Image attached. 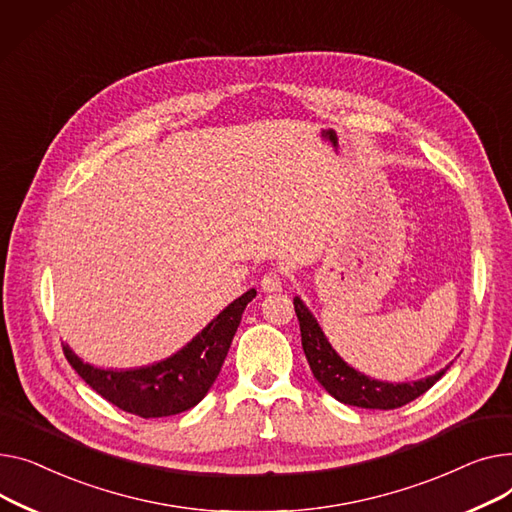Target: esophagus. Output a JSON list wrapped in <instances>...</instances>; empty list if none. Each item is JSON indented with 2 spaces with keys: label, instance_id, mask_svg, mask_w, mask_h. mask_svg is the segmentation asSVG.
Returning a JSON list of instances; mask_svg holds the SVG:
<instances>
[{
  "label": "esophagus",
  "instance_id": "34e87169",
  "mask_svg": "<svg viewBox=\"0 0 512 512\" xmlns=\"http://www.w3.org/2000/svg\"><path fill=\"white\" fill-rule=\"evenodd\" d=\"M260 287L266 293L281 291L283 289V275L279 273V270H268V273H264V277L260 279Z\"/></svg>",
  "mask_w": 512,
  "mask_h": 512
}]
</instances>
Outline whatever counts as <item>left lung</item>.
<instances>
[{
  "label": "left lung",
  "instance_id": "1",
  "mask_svg": "<svg viewBox=\"0 0 512 512\" xmlns=\"http://www.w3.org/2000/svg\"><path fill=\"white\" fill-rule=\"evenodd\" d=\"M293 308L299 320V330H302V347L306 353V359L310 364V370L314 378L328 390V395H333L337 401L362 409H397L419 395H424L430 390L448 370V366L434 376H428L417 382H378L364 374L355 372L351 366H347L343 359L337 355V351L330 347L326 341L322 328L314 320V316L308 312L304 302L299 297L293 299Z\"/></svg>",
  "mask_w": 512,
  "mask_h": 512
}]
</instances>
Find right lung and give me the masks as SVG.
Here are the masks:
<instances>
[{"label": "right lung", "mask_w": 512, "mask_h": 512, "mask_svg": "<svg viewBox=\"0 0 512 512\" xmlns=\"http://www.w3.org/2000/svg\"><path fill=\"white\" fill-rule=\"evenodd\" d=\"M254 297L256 289L237 297L184 349L148 368L99 370L84 364L68 345H62L64 355L90 388L126 413L146 419L182 413L198 405L217 380L242 314Z\"/></svg>", "instance_id": "obj_1"}]
</instances>
